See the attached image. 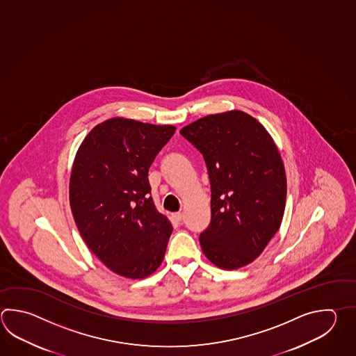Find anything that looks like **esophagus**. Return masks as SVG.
Segmentation results:
<instances>
[{"label": "esophagus", "mask_w": 356, "mask_h": 356, "mask_svg": "<svg viewBox=\"0 0 356 356\" xmlns=\"http://www.w3.org/2000/svg\"><path fill=\"white\" fill-rule=\"evenodd\" d=\"M172 218H174L175 222H181L182 218H184V214L180 213V211H179V213H174V214H172Z\"/></svg>", "instance_id": "esophagus-1"}]
</instances>
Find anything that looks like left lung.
<instances>
[{
	"label": "left lung",
	"instance_id": "8db88e82",
	"mask_svg": "<svg viewBox=\"0 0 356 356\" xmlns=\"http://www.w3.org/2000/svg\"><path fill=\"white\" fill-rule=\"evenodd\" d=\"M180 133L203 154L211 180V225L199 237L204 254L218 268H243L283 220L286 176L274 139L241 110L204 116Z\"/></svg>",
	"mask_w": 356,
	"mask_h": 356
}]
</instances>
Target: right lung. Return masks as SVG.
<instances>
[{
    "label": "right lung",
    "instance_id": "1",
    "mask_svg": "<svg viewBox=\"0 0 356 356\" xmlns=\"http://www.w3.org/2000/svg\"><path fill=\"white\" fill-rule=\"evenodd\" d=\"M175 131L111 118L76 153L70 179L74 222L88 248L118 275L145 279L163 260L172 225L149 196L148 170Z\"/></svg>",
    "mask_w": 356,
    "mask_h": 356
}]
</instances>
